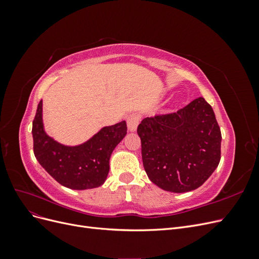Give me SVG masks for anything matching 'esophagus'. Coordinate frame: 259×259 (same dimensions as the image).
I'll list each match as a JSON object with an SVG mask.
<instances>
[{
    "instance_id": "esophagus-1",
    "label": "esophagus",
    "mask_w": 259,
    "mask_h": 259,
    "mask_svg": "<svg viewBox=\"0 0 259 259\" xmlns=\"http://www.w3.org/2000/svg\"><path fill=\"white\" fill-rule=\"evenodd\" d=\"M139 121H140V115L138 113H132V114H130L127 116V119H126L128 130L132 131V132L136 131L138 124H139Z\"/></svg>"
}]
</instances>
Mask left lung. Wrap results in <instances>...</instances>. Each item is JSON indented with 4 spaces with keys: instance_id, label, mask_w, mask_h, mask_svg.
Wrapping results in <instances>:
<instances>
[{
    "instance_id": "8db88e82",
    "label": "left lung",
    "mask_w": 259,
    "mask_h": 259,
    "mask_svg": "<svg viewBox=\"0 0 259 259\" xmlns=\"http://www.w3.org/2000/svg\"><path fill=\"white\" fill-rule=\"evenodd\" d=\"M137 134L149 179L166 191L197 189L221 161V128L203 97L176 112L146 117Z\"/></svg>"
}]
</instances>
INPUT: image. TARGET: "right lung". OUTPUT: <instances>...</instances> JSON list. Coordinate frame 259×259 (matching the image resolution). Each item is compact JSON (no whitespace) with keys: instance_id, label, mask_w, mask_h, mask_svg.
Instances as JSON below:
<instances>
[{"instance_id":"obj_1","label":"right lung","mask_w":259,"mask_h":259,"mask_svg":"<svg viewBox=\"0 0 259 259\" xmlns=\"http://www.w3.org/2000/svg\"><path fill=\"white\" fill-rule=\"evenodd\" d=\"M126 131V122L122 121L101 128L83 145H60L45 134L41 100L32 122L33 152L43 168L60 185L75 190L91 189L105 183L111 153Z\"/></svg>"}]
</instances>
